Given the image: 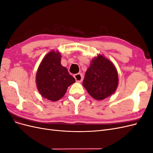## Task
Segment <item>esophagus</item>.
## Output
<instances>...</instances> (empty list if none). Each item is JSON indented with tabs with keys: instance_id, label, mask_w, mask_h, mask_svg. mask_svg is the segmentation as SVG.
Returning a JSON list of instances; mask_svg holds the SVG:
<instances>
[{
	"instance_id": "esophagus-1",
	"label": "esophagus",
	"mask_w": 153,
	"mask_h": 153,
	"mask_svg": "<svg viewBox=\"0 0 153 153\" xmlns=\"http://www.w3.org/2000/svg\"><path fill=\"white\" fill-rule=\"evenodd\" d=\"M74 77H75L76 81L78 82H82L83 80V76L81 73L75 74V75H74Z\"/></svg>"
}]
</instances>
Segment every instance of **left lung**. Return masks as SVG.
<instances>
[{"mask_svg": "<svg viewBox=\"0 0 153 153\" xmlns=\"http://www.w3.org/2000/svg\"><path fill=\"white\" fill-rule=\"evenodd\" d=\"M82 84L92 98L103 100L116 90L117 71L112 62L99 55L92 61Z\"/></svg>", "mask_w": 153, "mask_h": 153, "instance_id": "obj_1", "label": "left lung"}]
</instances>
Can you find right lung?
I'll return each mask as SVG.
<instances>
[{
	"instance_id": "1",
	"label": "right lung",
	"mask_w": 153,
	"mask_h": 153,
	"mask_svg": "<svg viewBox=\"0 0 153 153\" xmlns=\"http://www.w3.org/2000/svg\"><path fill=\"white\" fill-rule=\"evenodd\" d=\"M59 52L52 51L43 59L36 75V84L43 98L52 101L61 99L68 87L75 82L68 69L61 65Z\"/></svg>"
}]
</instances>
